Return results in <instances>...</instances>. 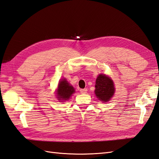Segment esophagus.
<instances>
[{
  "mask_svg": "<svg viewBox=\"0 0 159 159\" xmlns=\"http://www.w3.org/2000/svg\"><path fill=\"white\" fill-rule=\"evenodd\" d=\"M80 92L82 94H84V93H86L87 92V89H82L80 90Z\"/></svg>",
  "mask_w": 159,
  "mask_h": 159,
  "instance_id": "obj_1",
  "label": "esophagus"
}]
</instances>
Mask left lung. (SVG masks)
<instances>
[{"instance_id":"1","label":"left lung","mask_w":159,"mask_h":159,"mask_svg":"<svg viewBox=\"0 0 159 159\" xmlns=\"http://www.w3.org/2000/svg\"><path fill=\"white\" fill-rule=\"evenodd\" d=\"M95 94L99 100L106 102L112 98L115 88L113 80L109 76L100 74L95 80Z\"/></svg>"}]
</instances>
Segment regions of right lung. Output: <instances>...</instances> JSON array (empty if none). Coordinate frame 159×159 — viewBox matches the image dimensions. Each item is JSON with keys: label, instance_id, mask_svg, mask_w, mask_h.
<instances>
[{"label": "right lung", "instance_id": "obj_1", "mask_svg": "<svg viewBox=\"0 0 159 159\" xmlns=\"http://www.w3.org/2000/svg\"><path fill=\"white\" fill-rule=\"evenodd\" d=\"M75 92V88L68 82L67 80L62 79L58 84L56 91L57 98L59 101H66L70 99Z\"/></svg>", "mask_w": 159, "mask_h": 159}]
</instances>
